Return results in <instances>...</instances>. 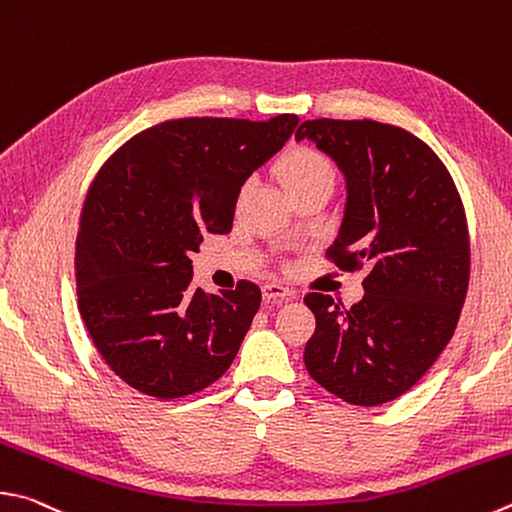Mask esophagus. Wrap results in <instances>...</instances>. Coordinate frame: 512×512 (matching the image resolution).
Segmentation results:
<instances>
[{"label": "esophagus", "mask_w": 512, "mask_h": 512, "mask_svg": "<svg viewBox=\"0 0 512 512\" xmlns=\"http://www.w3.org/2000/svg\"><path fill=\"white\" fill-rule=\"evenodd\" d=\"M262 293H264V300L268 304H282V302L293 300V297H295V291H291V288H286L282 284H275V282L266 284L262 288Z\"/></svg>", "instance_id": "1"}]
</instances>
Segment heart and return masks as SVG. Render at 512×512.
I'll use <instances>...</instances> for the list:
<instances>
[{
    "label": "heart",
    "instance_id": "1",
    "mask_svg": "<svg viewBox=\"0 0 512 512\" xmlns=\"http://www.w3.org/2000/svg\"><path fill=\"white\" fill-rule=\"evenodd\" d=\"M277 176L291 197L313 188H333V163L320 150L309 145H295L277 161Z\"/></svg>",
    "mask_w": 512,
    "mask_h": 512
}]
</instances>
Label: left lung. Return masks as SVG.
Wrapping results in <instances>:
<instances>
[{"label": "left lung", "instance_id": "1", "mask_svg": "<svg viewBox=\"0 0 512 512\" xmlns=\"http://www.w3.org/2000/svg\"><path fill=\"white\" fill-rule=\"evenodd\" d=\"M347 179L340 232L327 250L340 271H362L351 309L309 293L315 331L304 365L351 405L374 407L412 389L457 329L470 280L466 210L448 167L421 138L376 120H304Z\"/></svg>", "mask_w": 512, "mask_h": 512}]
</instances>
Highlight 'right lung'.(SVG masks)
<instances>
[{
    "label": "right lung",
    "mask_w": 512,
    "mask_h": 512,
    "mask_svg": "<svg viewBox=\"0 0 512 512\" xmlns=\"http://www.w3.org/2000/svg\"><path fill=\"white\" fill-rule=\"evenodd\" d=\"M300 123L176 118L129 138L91 181L76 239L78 309L114 374L172 401L226 374L262 302L259 286L206 293L192 259L232 230L241 185Z\"/></svg>",
    "instance_id": "add662e5"
}]
</instances>
